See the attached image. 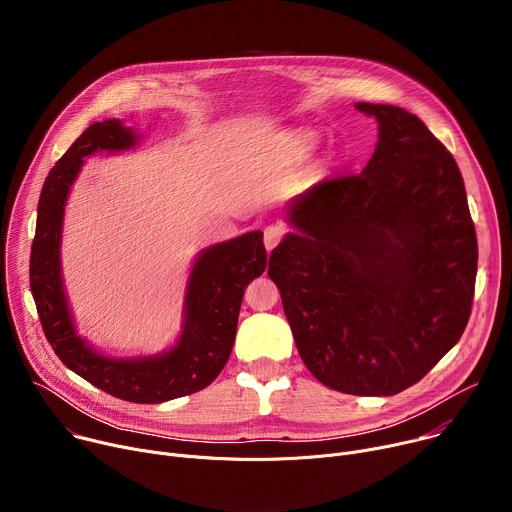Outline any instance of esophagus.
<instances>
[{"label":"esophagus","instance_id":"34e87169","mask_svg":"<svg viewBox=\"0 0 512 512\" xmlns=\"http://www.w3.org/2000/svg\"><path fill=\"white\" fill-rule=\"evenodd\" d=\"M283 235H285V229L281 225H269L265 229V247H267V251H273L281 243Z\"/></svg>","mask_w":512,"mask_h":512}]
</instances>
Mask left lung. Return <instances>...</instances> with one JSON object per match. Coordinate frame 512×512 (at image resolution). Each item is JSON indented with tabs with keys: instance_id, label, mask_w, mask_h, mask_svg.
Masks as SVG:
<instances>
[{
	"instance_id": "left-lung-1",
	"label": "left lung",
	"mask_w": 512,
	"mask_h": 512,
	"mask_svg": "<svg viewBox=\"0 0 512 512\" xmlns=\"http://www.w3.org/2000/svg\"><path fill=\"white\" fill-rule=\"evenodd\" d=\"M379 141L360 174L332 176L287 210L267 275L308 371L348 395H397L460 340L478 243L464 178L425 123L356 103Z\"/></svg>"
}]
</instances>
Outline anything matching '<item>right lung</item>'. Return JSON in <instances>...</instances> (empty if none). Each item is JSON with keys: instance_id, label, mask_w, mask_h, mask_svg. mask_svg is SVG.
I'll use <instances>...</instances> for the list:
<instances>
[{"instance_id": "right-lung-1", "label": "right lung", "mask_w": 512, "mask_h": 512, "mask_svg": "<svg viewBox=\"0 0 512 512\" xmlns=\"http://www.w3.org/2000/svg\"><path fill=\"white\" fill-rule=\"evenodd\" d=\"M135 133L117 119L97 121L50 170L40 202L30 255V287L42 330L70 371L101 391L131 403H164L208 387L227 364L245 287L265 271L263 233L253 231L206 249L194 263L186 320L178 344L154 358H109L75 332L60 277V231L68 190L87 156L127 150Z\"/></svg>"}]
</instances>
